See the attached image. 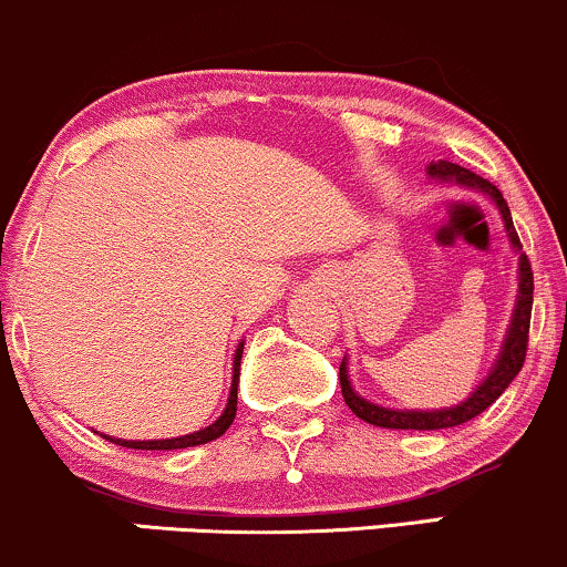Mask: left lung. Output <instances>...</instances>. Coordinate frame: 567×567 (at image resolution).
Listing matches in <instances>:
<instances>
[{
  "instance_id": "obj_1",
  "label": "left lung",
  "mask_w": 567,
  "mask_h": 567,
  "mask_svg": "<svg viewBox=\"0 0 567 567\" xmlns=\"http://www.w3.org/2000/svg\"><path fill=\"white\" fill-rule=\"evenodd\" d=\"M431 181H439V184H454L471 188V192L484 194L486 199L494 202V207L499 209L502 223H505L509 247L518 251V297H515V307H513V318H509L507 333L502 339V349L494 360L492 370L486 373V379L478 383L471 394L465 396L460 404H452V408H442V410H394V408H383V404H375L360 396L354 391L352 381H349V370H347V358L341 360L339 368V379H341V394H344V402L349 404V410L365 421L370 425H379V429H408V431H439V429H452V425L467 423L473 417L481 415L488 404H494L499 400V394L505 391L509 383H513L515 375L520 373L523 360H526V347H528V326H530V307H534V272H530V262L528 257L523 255L520 239L515 234L513 226V215H509V207L505 197L499 194L497 186L488 184L486 178L476 176V173L465 171V167L446 163V159H439V163H429L425 167Z\"/></svg>"
}]
</instances>
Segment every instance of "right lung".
Here are the masks:
<instances>
[{
  "instance_id": "right-lung-1",
  "label": "right lung",
  "mask_w": 567,
  "mask_h": 567,
  "mask_svg": "<svg viewBox=\"0 0 567 567\" xmlns=\"http://www.w3.org/2000/svg\"><path fill=\"white\" fill-rule=\"evenodd\" d=\"M241 354H244V341H239V347H236V352H234V379H230L226 410H223L218 421L209 423L207 429H199L194 433H186V436H173V439H146V442H134V439H115V436H107V433H100V436H104L107 442H113L117 446H128V450H186V446H199V444H207V442H213V439L223 436L236 417V391H239Z\"/></svg>"
}]
</instances>
